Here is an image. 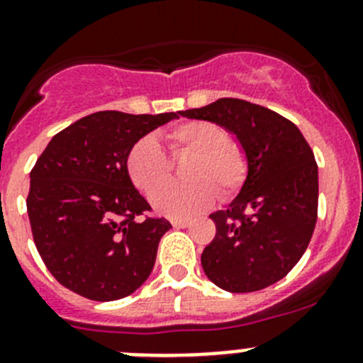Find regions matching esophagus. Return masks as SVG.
Returning a JSON list of instances; mask_svg holds the SVG:
<instances>
[{"instance_id": "1", "label": "esophagus", "mask_w": 363, "mask_h": 363, "mask_svg": "<svg viewBox=\"0 0 363 363\" xmlns=\"http://www.w3.org/2000/svg\"><path fill=\"white\" fill-rule=\"evenodd\" d=\"M172 226H175V228H188L189 225H191V221L189 219H170Z\"/></svg>"}]
</instances>
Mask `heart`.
I'll use <instances>...</instances> for the list:
<instances>
[{
  "instance_id": "obj_1",
  "label": "heart",
  "mask_w": 363,
  "mask_h": 363,
  "mask_svg": "<svg viewBox=\"0 0 363 363\" xmlns=\"http://www.w3.org/2000/svg\"><path fill=\"white\" fill-rule=\"evenodd\" d=\"M172 158L191 155L184 167L186 182L160 188L170 179L172 164L152 138L135 142L126 155V174L131 184L168 218H191L208 208L216 195L232 200L244 188L250 175V158L239 140L228 138V131L218 123L189 119L163 133Z\"/></svg>"
}]
</instances>
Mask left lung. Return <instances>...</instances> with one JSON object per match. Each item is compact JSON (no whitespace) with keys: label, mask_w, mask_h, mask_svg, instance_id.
I'll use <instances>...</instances> for the list:
<instances>
[{"label":"left lung","mask_w":363,"mask_h":363,"mask_svg":"<svg viewBox=\"0 0 363 363\" xmlns=\"http://www.w3.org/2000/svg\"><path fill=\"white\" fill-rule=\"evenodd\" d=\"M179 113L228 128L250 158L242 191L226 211L211 214L216 237L202 252L203 272L232 294L277 283L302 258L316 226L313 149L290 119L239 98Z\"/></svg>","instance_id":"8db88e82"}]
</instances>
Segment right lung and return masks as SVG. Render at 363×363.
Returning <instances> with one entry per match:
<instances>
[{
  "mask_svg": "<svg viewBox=\"0 0 363 363\" xmlns=\"http://www.w3.org/2000/svg\"><path fill=\"white\" fill-rule=\"evenodd\" d=\"M174 117L89 113L54 135L36 160L26 200L33 240L65 288L108 302L145 283L172 225L147 216L152 208L128 177L126 155Z\"/></svg>",
  "mask_w": 363,
  "mask_h": 363,
  "instance_id": "1",
  "label": "right lung"
}]
</instances>
